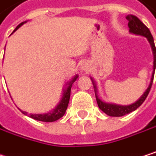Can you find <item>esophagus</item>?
<instances>
[{
	"mask_svg": "<svg viewBox=\"0 0 156 156\" xmlns=\"http://www.w3.org/2000/svg\"><path fill=\"white\" fill-rule=\"evenodd\" d=\"M80 67H81V70H87V69H89V66L86 63H83Z\"/></svg>",
	"mask_w": 156,
	"mask_h": 156,
	"instance_id": "34e87169",
	"label": "esophagus"
}]
</instances>
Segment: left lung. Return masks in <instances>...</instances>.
<instances>
[{"label":"left lung","mask_w":156,"mask_h":156,"mask_svg":"<svg viewBox=\"0 0 156 156\" xmlns=\"http://www.w3.org/2000/svg\"><path fill=\"white\" fill-rule=\"evenodd\" d=\"M126 19L129 21L128 23V26L130 28L129 32L131 34H137V35H142L147 38L148 42L150 43V45L152 47V51H153V55H154V71L152 74V77H151V81L150 84L148 86V88L146 89V90L144 92V94L133 103L130 104V105H119V104H115V103H109V102H104L102 101L99 96H98V89L96 86V83L94 81V80L92 77H90V80L92 81L93 87H94V90H95V96H96V100H97V103L99 108L105 112L107 115L112 116V117H121V116H124L133 111H135L136 109H138L143 102L145 101V99L147 98L152 84H153V80H154V71H155L156 67V48L154 45V38L153 35L150 32V30L134 15L133 14H129L126 16Z\"/></svg>","instance_id":"8db88e82"}]
</instances>
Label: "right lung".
I'll list each match as a JSON object with an SVG mask.
<instances>
[{
	"instance_id": "obj_1",
	"label": "right lung",
	"mask_w": 156,
	"mask_h": 156,
	"mask_svg": "<svg viewBox=\"0 0 156 156\" xmlns=\"http://www.w3.org/2000/svg\"><path fill=\"white\" fill-rule=\"evenodd\" d=\"M27 21L21 23L19 25H17V27L14 29V31L12 33H14L16 30H18L23 23H25ZM79 77V75L74 76V77H72V80H69L68 82L66 83V87L63 90V93H62V97L61 100L59 101V102L57 103V105L50 112H46V113H41V114H34V113H30L28 114L26 112H23L22 110H20L24 115H28L30 118L36 120V121H40V122H55L58 119H60L61 117L64 116V114L66 113V111L67 109L68 106V102H69V99H70V91H71V87L73 85V83L76 80V79Z\"/></svg>"
}]
</instances>
